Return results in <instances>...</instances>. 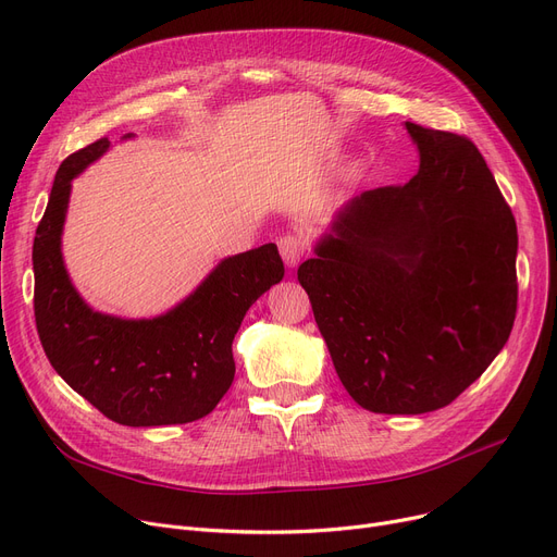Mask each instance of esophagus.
I'll return each mask as SVG.
<instances>
[{
	"label": "esophagus",
	"instance_id": "esophagus-1",
	"mask_svg": "<svg viewBox=\"0 0 557 557\" xmlns=\"http://www.w3.org/2000/svg\"><path fill=\"white\" fill-rule=\"evenodd\" d=\"M277 248H280V255H282L286 267L296 269L302 259V252H305L302 239L296 237V234H284V237L277 242Z\"/></svg>",
	"mask_w": 557,
	"mask_h": 557
}]
</instances>
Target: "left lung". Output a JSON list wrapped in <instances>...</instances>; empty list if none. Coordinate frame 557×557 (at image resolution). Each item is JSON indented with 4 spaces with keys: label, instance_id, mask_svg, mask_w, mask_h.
<instances>
[{
    "label": "left lung",
    "instance_id": "left-lung-1",
    "mask_svg": "<svg viewBox=\"0 0 557 557\" xmlns=\"http://www.w3.org/2000/svg\"><path fill=\"white\" fill-rule=\"evenodd\" d=\"M420 169L347 200L302 261L341 384L372 413L454 401L502 352L517 311V223L476 146L404 122Z\"/></svg>",
    "mask_w": 557,
    "mask_h": 557
}]
</instances>
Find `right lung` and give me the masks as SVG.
Returning <instances> with one entry per match:
<instances>
[{
    "mask_svg": "<svg viewBox=\"0 0 557 557\" xmlns=\"http://www.w3.org/2000/svg\"><path fill=\"white\" fill-rule=\"evenodd\" d=\"M133 133L122 139H131ZM103 137L55 173L36 230V325L45 355L67 386L116 424L164 426L205 418L234 379L232 341L246 311L282 282L275 244L221 259L191 294L153 318L95 311L70 280L63 227L72 181L103 153Z\"/></svg>",
    "mask_w": 557,
    "mask_h": 557,
    "instance_id": "right-lung-1",
    "label": "right lung"
}]
</instances>
